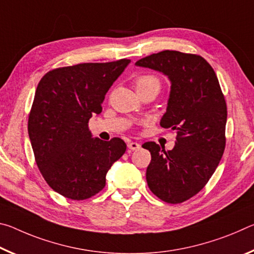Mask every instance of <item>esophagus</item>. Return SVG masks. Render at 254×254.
<instances>
[{
	"mask_svg": "<svg viewBox=\"0 0 254 254\" xmlns=\"http://www.w3.org/2000/svg\"><path fill=\"white\" fill-rule=\"evenodd\" d=\"M127 148L134 151V150H139L141 148V144L137 143V142H128L127 143Z\"/></svg>",
	"mask_w": 254,
	"mask_h": 254,
	"instance_id": "obj_1",
	"label": "esophagus"
}]
</instances>
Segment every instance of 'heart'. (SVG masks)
<instances>
[{"mask_svg":"<svg viewBox=\"0 0 254 254\" xmlns=\"http://www.w3.org/2000/svg\"><path fill=\"white\" fill-rule=\"evenodd\" d=\"M135 88L140 89V88H144V87H149V86H158L160 87V81L157 78L156 76L153 75H142L139 76L135 79Z\"/></svg>","mask_w":254,"mask_h":254,"instance_id":"obj_1","label":"heart"}]
</instances>
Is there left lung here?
I'll use <instances>...</instances> for the list:
<instances>
[{
	"instance_id": "8db88e82",
	"label": "left lung",
	"mask_w": 254,
	"mask_h": 254,
	"mask_svg": "<svg viewBox=\"0 0 254 254\" xmlns=\"http://www.w3.org/2000/svg\"><path fill=\"white\" fill-rule=\"evenodd\" d=\"M135 66L161 72L170 81L160 126L177 131V139L168 151L154 142L142 145L151 153L145 178L161 200L183 203L204 188L224 152V96L214 69L200 56L165 50L137 60Z\"/></svg>"
}]
</instances>
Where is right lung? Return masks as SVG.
Returning <instances> with one entry per match:
<instances>
[{"instance_id":"obj_1","label":"right lung","mask_w":254,"mask_h":254,"mask_svg":"<svg viewBox=\"0 0 254 254\" xmlns=\"http://www.w3.org/2000/svg\"><path fill=\"white\" fill-rule=\"evenodd\" d=\"M130 63L121 59L58 68L38 84L29 137L38 168L58 194L75 200L96 195L105 186L107 171L126 152L120 137H93L88 121L101 113L106 93Z\"/></svg>"}]
</instances>
